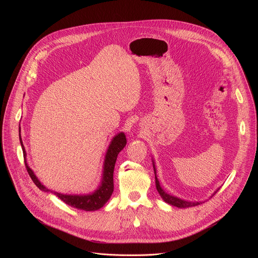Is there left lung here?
I'll return each instance as SVG.
<instances>
[{
  "instance_id": "obj_1",
  "label": "left lung",
  "mask_w": 258,
  "mask_h": 258,
  "mask_svg": "<svg viewBox=\"0 0 258 258\" xmlns=\"http://www.w3.org/2000/svg\"><path fill=\"white\" fill-rule=\"evenodd\" d=\"M154 172L156 173V170H155V167H154ZM155 183H156V189L158 191V193L160 194V196L162 197V199L168 203V204H171L173 206H176V207H179V208H186V207H191V206H196L199 204V202H188V201H185V200H181L179 198H176L174 196H171L167 193H165L162 188L160 187L159 185V181H158V178L156 177V174H155ZM216 193V192H215Z\"/></svg>"
}]
</instances>
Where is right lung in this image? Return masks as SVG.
Here are the masks:
<instances>
[{
  "label": "right lung",
  "mask_w": 258,
  "mask_h": 258,
  "mask_svg": "<svg viewBox=\"0 0 258 258\" xmlns=\"http://www.w3.org/2000/svg\"><path fill=\"white\" fill-rule=\"evenodd\" d=\"M19 133H20V127H19ZM19 140H20V144H21V147H22L23 157L25 159L26 153H25V149H24V146L22 144V140H21L20 135H19ZM125 144H126V139H125V136H124L123 133H120L116 137L113 138L111 144H110L109 148H108L107 154H106L102 183H101V186L99 187V189L97 191H95L91 195H83V196L63 195V194H60V193H57V192H54V194L56 196H58V198H60L66 204H68L72 207H75V208H78V209L91 211V210H97V209L103 207L104 204L108 201L110 196H111L112 193H113V190H114V183H113L114 166H115V162H116V159H117V155L124 148ZM25 167H26V170H27L29 176L31 177L32 181L35 183L36 187H38L42 191L52 193L51 190L44 187L42 183L40 182V180L36 178L33 171L28 167L26 162H25Z\"/></svg>",
  "instance_id": "right-lung-1"
}]
</instances>
